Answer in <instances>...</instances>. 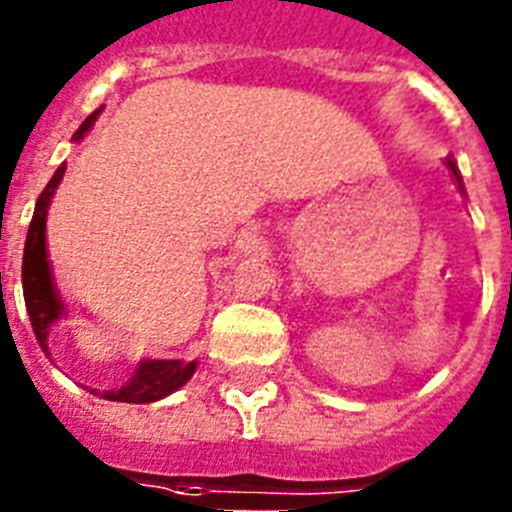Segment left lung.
Masks as SVG:
<instances>
[{
	"label": "left lung",
	"mask_w": 512,
	"mask_h": 512,
	"mask_svg": "<svg viewBox=\"0 0 512 512\" xmlns=\"http://www.w3.org/2000/svg\"><path fill=\"white\" fill-rule=\"evenodd\" d=\"M449 166V171H452V177L457 179V187H460V190H463V182H460V171H457V166H455V161H452V158H447V161H444Z\"/></svg>",
	"instance_id": "8db88e82"
}]
</instances>
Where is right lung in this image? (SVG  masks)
Masks as SVG:
<instances>
[{
    "label": "right lung",
    "instance_id": "obj_1",
    "mask_svg": "<svg viewBox=\"0 0 512 512\" xmlns=\"http://www.w3.org/2000/svg\"><path fill=\"white\" fill-rule=\"evenodd\" d=\"M97 108L92 116L84 121V124L76 129L73 134V142H81L89 134V129L94 126L97 116H100ZM65 177V163L52 174L49 185L44 187V192L36 200L34 219H31V227H28L26 237V251H23V298H26L28 317H31V325H34L36 341L42 346V351L49 357V327L55 325L57 320L68 317V309H65V301L57 293L55 275H52V267H49L47 256V211L49 203L55 198L57 187ZM198 370V362H185V359H142L140 365L134 367L132 378L126 380L124 386L113 388V391H94L92 394L108 399V402H126V404H150L158 402V399H166L169 394H174L177 388H182L187 380L192 378V372Z\"/></svg>",
    "mask_w": 512,
    "mask_h": 512
}]
</instances>
